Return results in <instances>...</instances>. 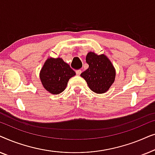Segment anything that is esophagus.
Segmentation results:
<instances>
[{
    "label": "esophagus",
    "mask_w": 155,
    "mask_h": 155,
    "mask_svg": "<svg viewBox=\"0 0 155 155\" xmlns=\"http://www.w3.org/2000/svg\"><path fill=\"white\" fill-rule=\"evenodd\" d=\"M81 73H82L81 70H78V71H76V75H80Z\"/></svg>",
    "instance_id": "obj_1"
}]
</instances>
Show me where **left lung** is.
<instances>
[{"instance_id": "1", "label": "left lung", "mask_w": 155, "mask_h": 155, "mask_svg": "<svg viewBox=\"0 0 155 155\" xmlns=\"http://www.w3.org/2000/svg\"><path fill=\"white\" fill-rule=\"evenodd\" d=\"M86 62L89 68L81 73L90 90L97 94L104 93L109 90L115 80V69L105 55L88 53Z\"/></svg>"}]
</instances>
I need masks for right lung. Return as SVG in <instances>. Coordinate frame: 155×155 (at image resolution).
Masks as SVG:
<instances>
[{"label":"right lung","mask_w":155,"mask_h":155,"mask_svg":"<svg viewBox=\"0 0 155 155\" xmlns=\"http://www.w3.org/2000/svg\"><path fill=\"white\" fill-rule=\"evenodd\" d=\"M75 72L62 59L48 58L40 72V79L44 87L50 93L58 94L66 87L69 79Z\"/></svg>","instance_id":"add662e5"}]
</instances>
